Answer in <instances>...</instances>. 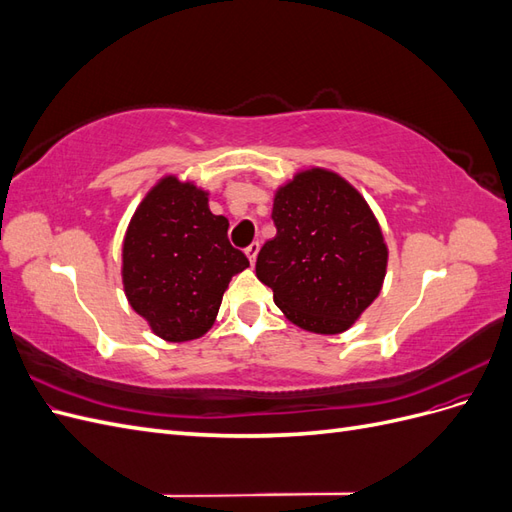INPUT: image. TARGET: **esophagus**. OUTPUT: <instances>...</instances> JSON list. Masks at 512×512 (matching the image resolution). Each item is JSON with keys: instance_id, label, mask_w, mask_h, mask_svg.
<instances>
[{"instance_id": "esophagus-1", "label": "esophagus", "mask_w": 512, "mask_h": 512, "mask_svg": "<svg viewBox=\"0 0 512 512\" xmlns=\"http://www.w3.org/2000/svg\"><path fill=\"white\" fill-rule=\"evenodd\" d=\"M258 252H260V243L258 241H254V243H250L245 247V254H247V258H250V262L254 265L256 262V256H258Z\"/></svg>"}]
</instances>
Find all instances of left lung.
Here are the masks:
<instances>
[{
  "label": "left lung",
  "mask_w": 512,
  "mask_h": 512,
  "mask_svg": "<svg viewBox=\"0 0 512 512\" xmlns=\"http://www.w3.org/2000/svg\"><path fill=\"white\" fill-rule=\"evenodd\" d=\"M277 235L258 254V280L297 327L348 331L382 290L389 250L367 200L327 168L294 175L273 198Z\"/></svg>",
  "instance_id": "1"
}]
</instances>
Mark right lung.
Wrapping results in <instances>:
<instances>
[{"instance_id": "1", "label": "right lung", "mask_w": 512, "mask_h": 512, "mask_svg": "<svg viewBox=\"0 0 512 512\" xmlns=\"http://www.w3.org/2000/svg\"><path fill=\"white\" fill-rule=\"evenodd\" d=\"M250 267L228 241V220L213 215L209 192L162 177L134 211L121 247L128 303L166 342L203 337L232 275Z\"/></svg>"}]
</instances>
